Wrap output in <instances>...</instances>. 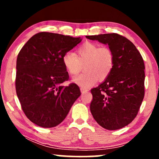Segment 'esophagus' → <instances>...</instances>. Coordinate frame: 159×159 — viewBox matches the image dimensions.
Segmentation results:
<instances>
[{
	"label": "esophagus",
	"instance_id": "1",
	"mask_svg": "<svg viewBox=\"0 0 159 159\" xmlns=\"http://www.w3.org/2000/svg\"><path fill=\"white\" fill-rule=\"evenodd\" d=\"M80 90H81L82 93H84L88 92V91H89L88 89H87L85 88H82H82H80Z\"/></svg>",
	"mask_w": 159,
	"mask_h": 159
}]
</instances>
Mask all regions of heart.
<instances>
[{
    "label": "heart",
    "instance_id": "1",
    "mask_svg": "<svg viewBox=\"0 0 159 159\" xmlns=\"http://www.w3.org/2000/svg\"><path fill=\"white\" fill-rule=\"evenodd\" d=\"M63 64L68 72L76 75L82 69L84 71L74 77L73 82L78 85L88 88L97 80H105L111 71L114 64V56L108 47L93 43H86L77 50L76 55L71 52L63 56Z\"/></svg>",
    "mask_w": 159,
    "mask_h": 159
}]
</instances>
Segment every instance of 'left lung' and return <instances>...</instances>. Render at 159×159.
Instances as JSON below:
<instances>
[{"label":"left lung","mask_w":159,"mask_h":159,"mask_svg":"<svg viewBox=\"0 0 159 159\" xmlns=\"http://www.w3.org/2000/svg\"><path fill=\"white\" fill-rule=\"evenodd\" d=\"M86 38L108 45L114 56L110 75L91 90V114L102 127L121 129L135 118L144 98L145 65L142 56L131 41L118 34Z\"/></svg>","instance_id":"obj_1"}]
</instances>
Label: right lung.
I'll use <instances>...</instances> for the list:
<instances>
[{"label":"right lung","mask_w":159,"mask_h":159,"mask_svg":"<svg viewBox=\"0 0 159 159\" xmlns=\"http://www.w3.org/2000/svg\"><path fill=\"white\" fill-rule=\"evenodd\" d=\"M80 38L39 32L25 43L16 59V91L24 113L39 127L61 123L81 93L69 80L63 64L65 53L81 42Z\"/></svg>","instance_id":"1"}]
</instances>
